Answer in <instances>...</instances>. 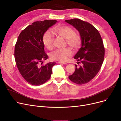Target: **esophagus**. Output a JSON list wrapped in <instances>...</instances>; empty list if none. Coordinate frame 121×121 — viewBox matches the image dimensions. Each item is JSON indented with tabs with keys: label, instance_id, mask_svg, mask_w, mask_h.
Listing matches in <instances>:
<instances>
[{
	"label": "esophagus",
	"instance_id": "34e87169",
	"mask_svg": "<svg viewBox=\"0 0 121 121\" xmlns=\"http://www.w3.org/2000/svg\"><path fill=\"white\" fill-rule=\"evenodd\" d=\"M58 63L61 64H63V65H65V64H66V63H65V62H61V61L58 62Z\"/></svg>",
	"mask_w": 121,
	"mask_h": 121
}]
</instances>
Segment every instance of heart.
<instances>
[{"instance_id": "b5f03b06", "label": "heart", "mask_w": 121, "mask_h": 121, "mask_svg": "<svg viewBox=\"0 0 121 121\" xmlns=\"http://www.w3.org/2000/svg\"><path fill=\"white\" fill-rule=\"evenodd\" d=\"M53 32L66 39V42L69 46L74 49H78L81 45L80 37L75 33L74 30L68 26L57 25L53 28ZM53 37L49 31L45 32L42 36V42L44 46L49 50L53 48ZM73 52L69 48L58 49L50 54V58L53 60L65 61L68 57L72 55Z\"/></svg>"}]
</instances>
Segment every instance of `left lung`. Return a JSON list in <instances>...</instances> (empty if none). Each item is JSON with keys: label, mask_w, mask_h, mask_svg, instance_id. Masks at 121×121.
Here are the masks:
<instances>
[{"label": "left lung", "mask_w": 121, "mask_h": 121, "mask_svg": "<svg viewBox=\"0 0 121 121\" xmlns=\"http://www.w3.org/2000/svg\"><path fill=\"white\" fill-rule=\"evenodd\" d=\"M65 22L72 25L80 33L81 48L74 56L79 67L75 65L74 73L69 76L71 81L77 84L87 83L95 77L103 63L105 55L101 35L94 26L88 22L77 18L66 20Z\"/></svg>", "instance_id": "1"}]
</instances>
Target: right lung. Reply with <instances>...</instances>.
Returning <instances> with one entry per match:
<instances>
[{
    "mask_svg": "<svg viewBox=\"0 0 121 121\" xmlns=\"http://www.w3.org/2000/svg\"><path fill=\"white\" fill-rule=\"evenodd\" d=\"M56 22L55 20L34 22L22 31L17 40L14 50L16 64L22 76L33 85H41L50 79L56 64L53 62L42 66L40 63L42 65L43 60L48 59L42 36Z\"/></svg>",
    "mask_w": 121,
    "mask_h": 121,
    "instance_id": "right-lung-1",
    "label": "right lung"
}]
</instances>
